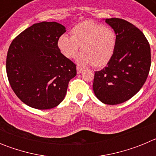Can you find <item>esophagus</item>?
<instances>
[{
	"instance_id": "34e87169",
	"label": "esophagus",
	"mask_w": 156,
	"mask_h": 156,
	"mask_svg": "<svg viewBox=\"0 0 156 156\" xmlns=\"http://www.w3.org/2000/svg\"><path fill=\"white\" fill-rule=\"evenodd\" d=\"M83 69L82 67H80V66H77L76 67V72L78 74L81 73L83 72Z\"/></svg>"
}]
</instances>
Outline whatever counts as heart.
Wrapping results in <instances>:
<instances>
[{
	"label": "heart",
	"mask_w": 156,
	"mask_h": 156,
	"mask_svg": "<svg viewBox=\"0 0 156 156\" xmlns=\"http://www.w3.org/2000/svg\"><path fill=\"white\" fill-rule=\"evenodd\" d=\"M72 37L63 34L58 40V48L65 57L73 58L81 46L82 53L76 58L81 66L92 64L101 67L108 63L116 46L115 33L108 27L83 21L71 30Z\"/></svg>",
	"instance_id": "obj_1"
}]
</instances>
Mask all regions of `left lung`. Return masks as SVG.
I'll return each instance as SVG.
<instances>
[{"mask_svg":"<svg viewBox=\"0 0 156 156\" xmlns=\"http://www.w3.org/2000/svg\"><path fill=\"white\" fill-rule=\"evenodd\" d=\"M116 35L114 55L107 66L95 72L93 90L106 105H118L134 96L145 83L151 66V49L144 34L121 19H103Z\"/></svg>","mask_w":156,"mask_h":156,"instance_id":"1","label":"left lung"}]
</instances>
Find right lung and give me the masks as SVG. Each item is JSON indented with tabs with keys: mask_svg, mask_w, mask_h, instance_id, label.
I'll return each instance as SVG.
<instances>
[{
	"mask_svg": "<svg viewBox=\"0 0 156 156\" xmlns=\"http://www.w3.org/2000/svg\"><path fill=\"white\" fill-rule=\"evenodd\" d=\"M66 27L56 22L36 23L11 44L6 71L12 90L20 100L37 109L53 108L65 98L76 67L58 48Z\"/></svg>",
	"mask_w": 156,
	"mask_h": 156,
	"instance_id": "1",
	"label": "right lung"
}]
</instances>
